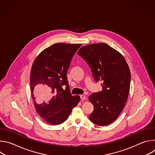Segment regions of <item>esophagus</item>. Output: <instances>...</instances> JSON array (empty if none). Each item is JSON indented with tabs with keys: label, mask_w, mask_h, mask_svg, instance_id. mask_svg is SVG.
<instances>
[{
	"label": "esophagus",
	"mask_w": 155,
	"mask_h": 155,
	"mask_svg": "<svg viewBox=\"0 0 155 155\" xmlns=\"http://www.w3.org/2000/svg\"><path fill=\"white\" fill-rule=\"evenodd\" d=\"M80 98H81V100H85V99H86V96H85L84 94H81V95H80Z\"/></svg>",
	"instance_id": "34e87169"
}]
</instances>
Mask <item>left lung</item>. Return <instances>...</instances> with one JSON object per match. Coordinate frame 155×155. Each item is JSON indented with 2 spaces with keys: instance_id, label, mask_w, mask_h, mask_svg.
Here are the masks:
<instances>
[{
  "instance_id": "left-lung-1",
  "label": "left lung",
  "mask_w": 155,
  "mask_h": 155,
  "mask_svg": "<svg viewBox=\"0 0 155 155\" xmlns=\"http://www.w3.org/2000/svg\"><path fill=\"white\" fill-rule=\"evenodd\" d=\"M77 54L89 65L96 82H103L102 90L89 97L94 106L90 120L99 126L114 122L124 107L130 82L129 66L118 51L104 43L82 47Z\"/></svg>"
}]
</instances>
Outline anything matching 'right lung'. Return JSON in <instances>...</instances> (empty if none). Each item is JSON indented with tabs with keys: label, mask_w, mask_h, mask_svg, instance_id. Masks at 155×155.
<instances>
[{
	"label": "right lung",
	"mask_w": 155,
	"mask_h": 155,
	"mask_svg": "<svg viewBox=\"0 0 155 155\" xmlns=\"http://www.w3.org/2000/svg\"><path fill=\"white\" fill-rule=\"evenodd\" d=\"M81 44L58 43L42 51L31 69L30 86L37 113L46 122L60 124L68 118L80 97L70 92L67 72ZM66 86L64 90L62 86Z\"/></svg>",
	"instance_id": "obj_1"
}]
</instances>
